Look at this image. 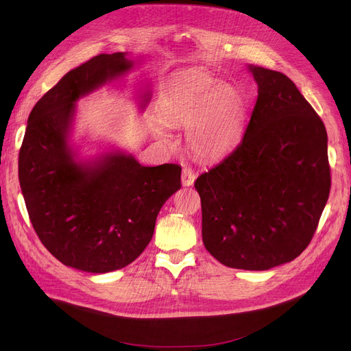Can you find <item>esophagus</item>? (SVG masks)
Returning <instances> with one entry per match:
<instances>
[{
  "label": "esophagus",
  "mask_w": 351,
  "mask_h": 351,
  "mask_svg": "<svg viewBox=\"0 0 351 351\" xmlns=\"http://www.w3.org/2000/svg\"><path fill=\"white\" fill-rule=\"evenodd\" d=\"M195 180H196V173L193 171L190 167H184L183 174H181V183H183V186H193Z\"/></svg>",
  "instance_id": "34e87169"
}]
</instances>
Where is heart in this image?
Listing matches in <instances>:
<instances>
[{"mask_svg": "<svg viewBox=\"0 0 351 351\" xmlns=\"http://www.w3.org/2000/svg\"><path fill=\"white\" fill-rule=\"evenodd\" d=\"M160 112L167 122L187 126V148L202 160L231 152L245 128L241 94L202 71H187L171 80L162 93Z\"/></svg>", "mask_w": 351, "mask_h": 351, "instance_id": "obj_1", "label": "heart"}]
</instances>
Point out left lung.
I'll use <instances>...</instances> for the list:
<instances>
[{"label": "left lung", "mask_w": 351, "mask_h": 351, "mask_svg": "<svg viewBox=\"0 0 351 351\" xmlns=\"http://www.w3.org/2000/svg\"><path fill=\"white\" fill-rule=\"evenodd\" d=\"M258 97L238 147L197 177L202 238L223 265L269 270L295 260L330 196L327 130L282 72L251 66Z\"/></svg>", "instance_id": "left-lung-1"}]
</instances>
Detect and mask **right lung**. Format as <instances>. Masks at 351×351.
<instances>
[{"label":"right lung","instance_id":"1","mask_svg":"<svg viewBox=\"0 0 351 351\" xmlns=\"http://www.w3.org/2000/svg\"><path fill=\"white\" fill-rule=\"evenodd\" d=\"M130 68L126 53L117 52L66 72L33 107L19 154L20 187L36 234L60 263L88 273L135 261L162 204L181 187L177 164L143 167L123 152L77 162L69 148L75 101Z\"/></svg>","mask_w":351,"mask_h":351}]
</instances>
